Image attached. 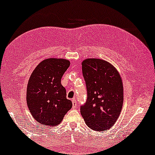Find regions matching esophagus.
Instances as JSON below:
<instances>
[{
    "instance_id": "34e87169",
    "label": "esophagus",
    "mask_w": 155,
    "mask_h": 155,
    "mask_svg": "<svg viewBox=\"0 0 155 155\" xmlns=\"http://www.w3.org/2000/svg\"><path fill=\"white\" fill-rule=\"evenodd\" d=\"M72 103H73V108L77 107V101H76L75 99H72Z\"/></svg>"
}]
</instances>
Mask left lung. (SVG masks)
Masks as SVG:
<instances>
[{
    "instance_id": "8db88e82",
    "label": "left lung",
    "mask_w": 155,
    "mask_h": 155,
    "mask_svg": "<svg viewBox=\"0 0 155 155\" xmlns=\"http://www.w3.org/2000/svg\"><path fill=\"white\" fill-rule=\"evenodd\" d=\"M87 98L80 113L89 128H111L120 116L124 101L122 79L116 68L104 60L87 58L82 63Z\"/></svg>"
}]
</instances>
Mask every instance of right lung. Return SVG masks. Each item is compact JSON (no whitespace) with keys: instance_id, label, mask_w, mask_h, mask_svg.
I'll list each match as a JSON object with an SVG mask.
<instances>
[{"instance_id":"1","label":"right lung","mask_w":155,"mask_h":155,"mask_svg":"<svg viewBox=\"0 0 155 155\" xmlns=\"http://www.w3.org/2000/svg\"><path fill=\"white\" fill-rule=\"evenodd\" d=\"M70 66L63 58H47L37 65L29 78L27 88V104L35 119L42 126L61 124L72 107L66 98L61 78Z\"/></svg>"}]
</instances>
